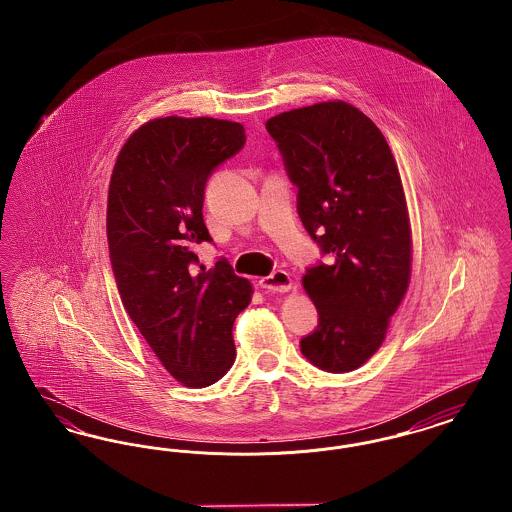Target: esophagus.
<instances>
[{
	"mask_svg": "<svg viewBox=\"0 0 512 512\" xmlns=\"http://www.w3.org/2000/svg\"><path fill=\"white\" fill-rule=\"evenodd\" d=\"M259 286L268 292H288L292 290V276L286 270H274L259 280Z\"/></svg>",
	"mask_w": 512,
	"mask_h": 512,
	"instance_id": "1",
	"label": "esophagus"
}]
</instances>
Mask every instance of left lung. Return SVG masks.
Masks as SVG:
<instances>
[{
	"instance_id": "obj_1",
	"label": "left lung",
	"mask_w": 512,
	"mask_h": 512,
	"mask_svg": "<svg viewBox=\"0 0 512 512\" xmlns=\"http://www.w3.org/2000/svg\"><path fill=\"white\" fill-rule=\"evenodd\" d=\"M297 213L328 255L303 286L317 328L301 353L326 372L355 370L378 351L411 278V224L399 171L380 128L357 107L324 101L268 119Z\"/></svg>"
}]
</instances>
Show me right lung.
Wrapping results in <instances>:
<instances>
[{
  "mask_svg": "<svg viewBox=\"0 0 512 512\" xmlns=\"http://www.w3.org/2000/svg\"><path fill=\"white\" fill-rule=\"evenodd\" d=\"M245 146L240 122L165 117L122 146L109 184L107 240L122 305L172 376L203 388L236 359L232 326L251 284L220 257L211 270L195 247L213 171Z\"/></svg>",
  "mask_w": 512,
  "mask_h": 512,
  "instance_id": "add662e5",
  "label": "right lung"
}]
</instances>
